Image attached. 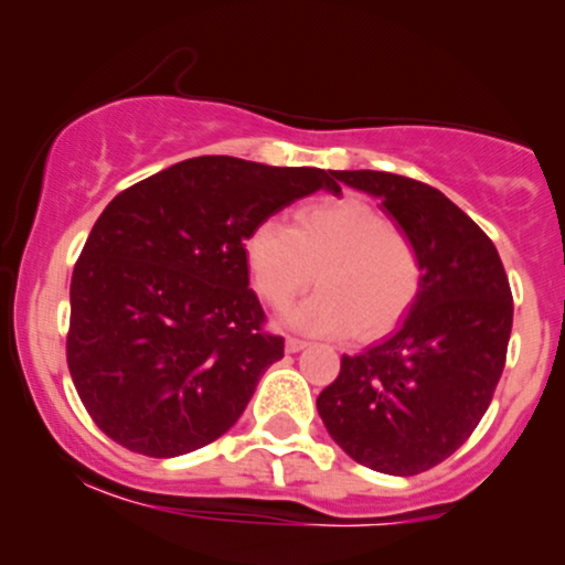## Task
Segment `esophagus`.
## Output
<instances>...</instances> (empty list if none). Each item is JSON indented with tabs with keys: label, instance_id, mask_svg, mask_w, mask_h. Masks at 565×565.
Here are the masks:
<instances>
[{
	"label": "esophagus",
	"instance_id": "34e87169",
	"mask_svg": "<svg viewBox=\"0 0 565 565\" xmlns=\"http://www.w3.org/2000/svg\"><path fill=\"white\" fill-rule=\"evenodd\" d=\"M310 342L302 340V337H287V350L289 353H300V350L308 348Z\"/></svg>",
	"mask_w": 565,
	"mask_h": 565
}]
</instances>
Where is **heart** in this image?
<instances>
[{
    "label": "heart",
    "mask_w": 565,
    "mask_h": 565,
    "mask_svg": "<svg viewBox=\"0 0 565 565\" xmlns=\"http://www.w3.org/2000/svg\"><path fill=\"white\" fill-rule=\"evenodd\" d=\"M244 257L270 308H287L316 278L321 289L289 313L316 334L377 340L406 319L423 289L412 236L350 196L302 206L291 228L263 220L246 236Z\"/></svg>",
    "instance_id": "obj_1"
}]
</instances>
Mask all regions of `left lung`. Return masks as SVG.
Segmentation results:
<instances>
[{
    "instance_id": "obj_1",
    "label": "left lung",
    "mask_w": 565,
    "mask_h": 565,
    "mask_svg": "<svg viewBox=\"0 0 565 565\" xmlns=\"http://www.w3.org/2000/svg\"><path fill=\"white\" fill-rule=\"evenodd\" d=\"M340 183L382 201L423 257V289L382 345L342 355L316 401L355 462L417 476L472 436L508 361L512 291L494 242L438 188L393 172L342 170Z\"/></svg>"
}]
</instances>
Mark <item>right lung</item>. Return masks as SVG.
Listing matches in <instances>:
<instances>
[{"instance_id": "add662e5", "label": "right lung", "mask_w": 565, "mask_h": 565, "mask_svg": "<svg viewBox=\"0 0 565 565\" xmlns=\"http://www.w3.org/2000/svg\"><path fill=\"white\" fill-rule=\"evenodd\" d=\"M332 172L196 157L121 191L71 276L66 361L93 423L125 449L180 457L242 417L284 355L249 289L244 242Z\"/></svg>"}]
</instances>
